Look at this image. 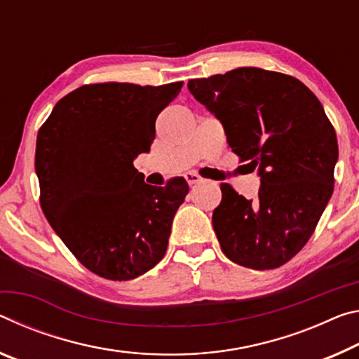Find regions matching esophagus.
<instances>
[{
    "instance_id": "obj_1",
    "label": "esophagus",
    "mask_w": 359,
    "mask_h": 359,
    "mask_svg": "<svg viewBox=\"0 0 359 359\" xmlns=\"http://www.w3.org/2000/svg\"><path fill=\"white\" fill-rule=\"evenodd\" d=\"M184 178H186L187 183H189V186H192V184H197V183H201V181H202L201 176H198L196 172H189V173H186V175H184Z\"/></svg>"
}]
</instances>
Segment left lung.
Returning a JSON list of instances; mask_svg holds the SVG:
<instances>
[{"mask_svg":"<svg viewBox=\"0 0 359 359\" xmlns=\"http://www.w3.org/2000/svg\"><path fill=\"white\" fill-rule=\"evenodd\" d=\"M187 89L261 176L255 201L221 184L213 227L222 252L255 270L283 266L312 237L334 191L339 146L323 104L299 79L255 67L191 79Z\"/></svg>","mask_w":359,"mask_h":359,"instance_id":"8db88e82","label":"left lung"}]
</instances>
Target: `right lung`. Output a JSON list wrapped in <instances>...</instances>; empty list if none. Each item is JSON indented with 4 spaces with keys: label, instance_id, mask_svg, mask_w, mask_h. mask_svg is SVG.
<instances>
[{
    "label": "right lung",
    "instance_id": "1",
    "mask_svg": "<svg viewBox=\"0 0 359 359\" xmlns=\"http://www.w3.org/2000/svg\"><path fill=\"white\" fill-rule=\"evenodd\" d=\"M183 82L81 86L58 102L36 138L39 203L76 259L98 277L137 278L165 256L183 176L163 187L133 167L156 138V119Z\"/></svg>",
    "mask_w": 359,
    "mask_h": 359
}]
</instances>
